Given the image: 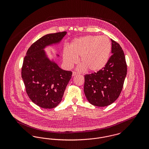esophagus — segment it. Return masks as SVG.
Instances as JSON below:
<instances>
[{
	"label": "esophagus",
	"mask_w": 149,
	"mask_h": 149,
	"mask_svg": "<svg viewBox=\"0 0 149 149\" xmlns=\"http://www.w3.org/2000/svg\"><path fill=\"white\" fill-rule=\"evenodd\" d=\"M77 74H78V73H77V72H75V71H73V72H72V77H74V76H75V75H77Z\"/></svg>",
	"instance_id": "obj_1"
}]
</instances>
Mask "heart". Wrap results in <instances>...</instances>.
<instances>
[{
    "instance_id": "1",
    "label": "heart",
    "mask_w": 149,
    "mask_h": 149,
    "mask_svg": "<svg viewBox=\"0 0 149 149\" xmlns=\"http://www.w3.org/2000/svg\"><path fill=\"white\" fill-rule=\"evenodd\" d=\"M112 49L110 40L106 36H86L74 40L69 49L64 48L63 61L68 68L78 62V70L96 72L103 69L108 62Z\"/></svg>"
}]
</instances>
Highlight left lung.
Returning <instances> with one entry per match:
<instances>
[{
  "label": "left lung",
  "mask_w": 149,
  "mask_h": 149,
  "mask_svg": "<svg viewBox=\"0 0 149 149\" xmlns=\"http://www.w3.org/2000/svg\"><path fill=\"white\" fill-rule=\"evenodd\" d=\"M112 56L106 66L97 72L84 75V92L95 106H108L118 98L127 75L125 56L120 45L111 39Z\"/></svg>",
  "instance_id": "8db88e82"
}]
</instances>
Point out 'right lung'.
Wrapping results in <instances>:
<instances>
[{"label": "right lung", "mask_w": 149, "mask_h": 149, "mask_svg": "<svg viewBox=\"0 0 149 149\" xmlns=\"http://www.w3.org/2000/svg\"><path fill=\"white\" fill-rule=\"evenodd\" d=\"M66 33L43 36L30 46L23 60L22 78L26 93L34 103L45 109L58 105L71 78L72 72L61 69L44 50L46 46L60 42Z\"/></svg>", "instance_id": "add662e5"}]
</instances>
